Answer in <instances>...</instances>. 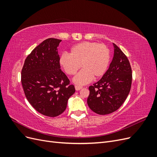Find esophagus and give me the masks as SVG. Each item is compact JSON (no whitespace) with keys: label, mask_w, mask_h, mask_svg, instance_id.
Masks as SVG:
<instances>
[{"label":"esophagus","mask_w":157,"mask_h":157,"mask_svg":"<svg viewBox=\"0 0 157 157\" xmlns=\"http://www.w3.org/2000/svg\"><path fill=\"white\" fill-rule=\"evenodd\" d=\"M82 88V86H77V85H76L75 86V89L76 90H80V89Z\"/></svg>","instance_id":"obj_1"}]
</instances>
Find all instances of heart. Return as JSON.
<instances>
[{"mask_svg": "<svg viewBox=\"0 0 157 157\" xmlns=\"http://www.w3.org/2000/svg\"><path fill=\"white\" fill-rule=\"evenodd\" d=\"M110 60L107 46L96 42H82L73 46L70 54L63 53L59 64L69 75H75L81 67L84 69L74 78V82L82 85L92 77L98 78L105 74Z\"/></svg>", "mask_w": 157, "mask_h": 157, "instance_id": "obj_1", "label": "heart"}]
</instances>
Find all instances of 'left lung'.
Instances as JSON below:
<instances>
[{
	"label": "left lung",
	"mask_w": 157,
	"mask_h": 157,
	"mask_svg": "<svg viewBox=\"0 0 157 157\" xmlns=\"http://www.w3.org/2000/svg\"><path fill=\"white\" fill-rule=\"evenodd\" d=\"M113 59L102 78L89 86V107L99 115L115 112L124 102L130 91L132 68L127 56L113 43Z\"/></svg>",
	"instance_id": "left-lung-1"
}]
</instances>
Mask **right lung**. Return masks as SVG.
I'll return each instance as SVG.
<instances>
[{"label":"right lung","mask_w":157,"mask_h":157,"mask_svg":"<svg viewBox=\"0 0 157 157\" xmlns=\"http://www.w3.org/2000/svg\"><path fill=\"white\" fill-rule=\"evenodd\" d=\"M61 41L54 38L44 40L28 55L21 70V84L28 101L47 117L63 113L75 92L60 69L58 46Z\"/></svg>","instance_id":"right-lung-1"}]
</instances>
